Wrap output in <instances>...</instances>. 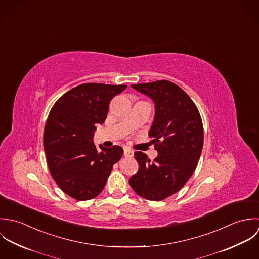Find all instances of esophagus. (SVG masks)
<instances>
[{
  "mask_svg": "<svg viewBox=\"0 0 259 259\" xmlns=\"http://www.w3.org/2000/svg\"><path fill=\"white\" fill-rule=\"evenodd\" d=\"M124 155L126 156V157H133L134 151L129 149V148H125L124 149Z\"/></svg>",
  "mask_w": 259,
  "mask_h": 259,
  "instance_id": "34e87169",
  "label": "esophagus"
}]
</instances>
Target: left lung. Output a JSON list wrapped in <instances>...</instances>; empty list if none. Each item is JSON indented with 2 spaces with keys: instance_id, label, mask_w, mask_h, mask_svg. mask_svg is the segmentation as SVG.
<instances>
[{
  "instance_id": "1",
  "label": "left lung",
  "mask_w": 259,
  "mask_h": 259,
  "mask_svg": "<svg viewBox=\"0 0 259 259\" xmlns=\"http://www.w3.org/2000/svg\"><path fill=\"white\" fill-rule=\"evenodd\" d=\"M155 103L149 136L158 156L150 162L136 151L138 172L129 184L141 197L161 201L178 192L195 171L203 147V124L191 98L176 84L160 80L131 85Z\"/></svg>"
}]
</instances>
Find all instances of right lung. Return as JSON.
<instances>
[{"label": "right lung", "instance_id": "add662e5", "mask_svg": "<svg viewBox=\"0 0 259 259\" xmlns=\"http://www.w3.org/2000/svg\"><path fill=\"white\" fill-rule=\"evenodd\" d=\"M126 87L81 84L62 95L49 113L43 137L48 168L61 190L76 200L98 196L123 155L117 145H100L97 150L92 139L96 125L107 117L110 101Z\"/></svg>", "mask_w": 259, "mask_h": 259}]
</instances>
